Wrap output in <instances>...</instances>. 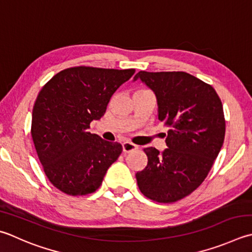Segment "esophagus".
<instances>
[{
	"instance_id": "obj_1",
	"label": "esophagus",
	"mask_w": 252,
	"mask_h": 252,
	"mask_svg": "<svg viewBox=\"0 0 252 252\" xmlns=\"http://www.w3.org/2000/svg\"><path fill=\"white\" fill-rule=\"evenodd\" d=\"M137 149H139V146L133 144V143H131V142H125L122 144V150L125 153H130V152H133Z\"/></svg>"
}]
</instances>
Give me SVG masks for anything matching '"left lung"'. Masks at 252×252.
<instances>
[{
  "mask_svg": "<svg viewBox=\"0 0 252 252\" xmlns=\"http://www.w3.org/2000/svg\"><path fill=\"white\" fill-rule=\"evenodd\" d=\"M154 92L158 119L169 127L167 149H144L147 165L135 174L146 198L171 203L192 193L204 181L223 146L225 118L221 101L209 84L186 72L140 71Z\"/></svg>",
  "mask_w": 252,
  "mask_h": 252,
  "instance_id": "1",
  "label": "left lung"
}]
</instances>
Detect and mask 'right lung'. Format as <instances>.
Instances as JSON below:
<instances>
[{"label": "right lung", "instance_id": "add662e5", "mask_svg": "<svg viewBox=\"0 0 252 252\" xmlns=\"http://www.w3.org/2000/svg\"><path fill=\"white\" fill-rule=\"evenodd\" d=\"M134 68L76 66L56 74L34 102L32 136L44 174L64 193L86 195L99 188L122 152L120 143L88 131L105 115L111 96Z\"/></svg>", "mask_w": 252, "mask_h": 252}]
</instances>
